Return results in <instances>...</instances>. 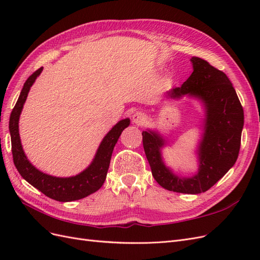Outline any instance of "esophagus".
<instances>
[{
	"mask_svg": "<svg viewBox=\"0 0 260 260\" xmlns=\"http://www.w3.org/2000/svg\"><path fill=\"white\" fill-rule=\"evenodd\" d=\"M145 115L144 114H142V113H140V112H137L135 115L132 116V120H133V122L135 123H137V124H142V123H144V121H145Z\"/></svg>",
	"mask_w": 260,
	"mask_h": 260,
	"instance_id": "esophagus-1",
	"label": "esophagus"
}]
</instances>
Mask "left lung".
Listing matches in <instances>:
<instances>
[{"instance_id":"1","label":"left lung","mask_w":260,"mask_h":260,"mask_svg":"<svg viewBox=\"0 0 260 260\" xmlns=\"http://www.w3.org/2000/svg\"><path fill=\"white\" fill-rule=\"evenodd\" d=\"M193 73L180 88L168 92L179 99L190 95L200 99L206 109L205 132L199 148V172L180 178L165 166L160 148L165 140L156 132L143 131V147L157 183L177 193L200 194L217 183L238 159L244 112L226 75L200 57H192Z\"/></svg>"}]
</instances>
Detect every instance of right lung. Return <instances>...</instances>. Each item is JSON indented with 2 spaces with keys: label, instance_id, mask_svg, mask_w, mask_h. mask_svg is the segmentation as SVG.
<instances>
[{
  "label": "right lung",
  "instance_id": "right-lung-1",
  "mask_svg": "<svg viewBox=\"0 0 260 260\" xmlns=\"http://www.w3.org/2000/svg\"><path fill=\"white\" fill-rule=\"evenodd\" d=\"M42 67L31 75L26 80L17 103L13 108L10 118V132L12 139V153L15 167L17 168L20 176L31 185L41 191L48 198L58 202H72L81 200L94 192L103 185L106 179L107 170L111 162L113 149L119 139L124 128L130 124V119H123L118 122L109 131L99 146L95 157L90 166L83 170L81 174L69 178H57L46 175L38 170L30 164L23 153L20 143L18 121L21 109L28 96V92L31 85L36 81L37 77L41 74Z\"/></svg>",
  "mask_w": 260,
  "mask_h": 260
}]
</instances>
